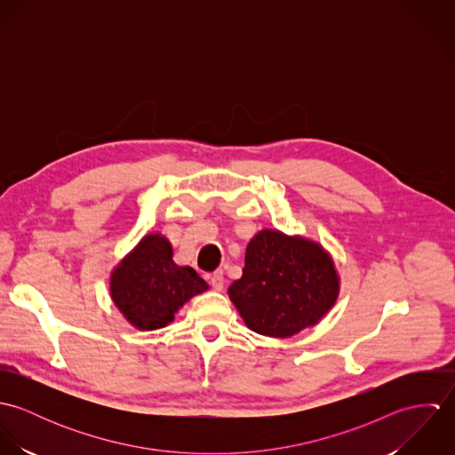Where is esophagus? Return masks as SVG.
Here are the masks:
<instances>
[{
	"mask_svg": "<svg viewBox=\"0 0 455 455\" xmlns=\"http://www.w3.org/2000/svg\"><path fill=\"white\" fill-rule=\"evenodd\" d=\"M210 283H212V287L215 291H222V287H224V273L222 271H215L212 275V278H210Z\"/></svg>",
	"mask_w": 455,
	"mask_h": 455,
	"instance_id": "1",
	"label": "esophagus"
}]
</instances>
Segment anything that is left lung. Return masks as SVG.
Segmentation results:
<instances>
[{
	"label": "left lung",
	"mask_w": 455,
	"mask_h": 455,
	"mask_svg": "<svg viewBox=\"0 0 455 455\" xmlns=\"http://www.w3.org/2000/svg\"><path fill=\"white\" fill-rule=\"evenodd\" d=\"M254 332L291 338L321 323L339 296V275L319 242L278 229H260L245 252L242 278L228 289Z\"/></svg>",
	"instance_id": "obj_1"
}]
</instances>
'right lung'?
<instances>
[{
	"instance_id": "1",
	"label": "right lung",
	"mask_w": 455,
	"mask_h": 455,
	"mask_svg": "<svg viewBox=\"0 0 455 455\" xmlns=\"http://www.w3.org/2000/svg\"><path fill=\"white\" fill-rule=\"evenodd\" d=\"M204 291L208 283L191 266L173 260V247L161 233L145 235L110 273V298L138 331L166 327Z\"/></svg>"
}]
</instances>
